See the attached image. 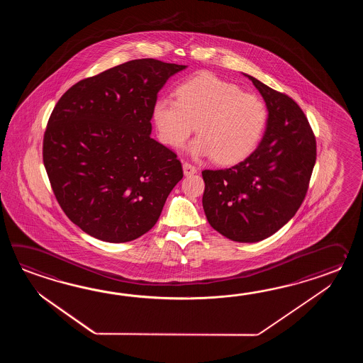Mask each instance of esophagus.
Wrapping results in <instances>:
<instances>
[{
    "label": "esophagus",
    "instance_id": "esophagus-1",
    "mask_svg": "<svg viewBox=\"0 0 363 363\" xmlns=\"http://www.w3.org/2000/svg\"><path fill=\"white\" fill-rule=\"evenodd\" d=\"M183 171H184L185 177H189V175H193V174L197 172V167L193 166L191 163L184 162L183 163Z\"/></svg>",
    "mask_w": 363,
    "mask_h": 363
}]
</instances>
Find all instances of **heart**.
Here are the masks:
<instances>
[{"instance_id":"obj_1","label":"heart","mask_w":363,"mask_h":363,"mask_svg":"<svg viewBox=\"0 0 363 363\" xmlns=\"http://www.w3.org/2000/svg\"><path fill=\"white\" fill-rule=\"evenodd\" d=\"M152 119L167 147L178 149L192 135L189 152L218 164H235L252 155L262 138L267 108L263 101L210 72H201L175 89V101L158 100Z\"/></svg>"}]
</instances>
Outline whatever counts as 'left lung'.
I'll return each instance as SVG.
<instances>
[{
  "label": "left lung",
  "mask_w": 363,
  "mask_h": 363,
  "mask_svg": "<svg viewBox=\"0 0 363 363\" xmlns=\"http://www.w3.org/2000/svg\"><path fill=\"white\" fill-rule=\"evenodd\" d=\"M252 80L266 102V131L255 152L225 170L202 171L210 225L238 242H257L288 223L301 206L316 160L314 133L284 93Z\"/></svg>",
  "instance_id": "obj_1"
}]
</instances>
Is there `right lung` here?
I'll return each mask as SVG.
<instances>
[{"instance_id":"right-lung-1","label":"right lung","mask_w":363,"mask_h":363,"mask_svg":"<svg viewBox=\"0 0 363 363\" xmlns=\"http://www.w3.org/2000/svg\"><path fill=\"white\" fill-rule=\"evenodd\" d=\"M185 69L133 60L80 80L57 102L43 158L62 210L85 233L127 242L157 223L183 169L150 138L152 110L166 82Z\"/></svg>"}]
</instances>
